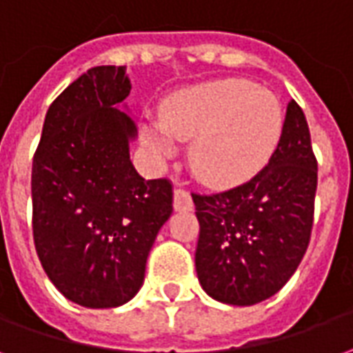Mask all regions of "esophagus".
I'll return each instance as SVG.
<instances>
[{
	"mask_svg": "<svg viewBox=\"0 0 353 353\" xmlns=\"http://www.w3.org/2000/svg\"><path fill=\"white\" fill-rule=\"evenodd\" d=\"M194 201L192 195L184 188H174V210H192Z\"/></svg>",
	"mask_w": 353,
	"mask_h": 353,
	"instance_id": "esophagus-1",
	"label": "esophagus"
}]
</instances>
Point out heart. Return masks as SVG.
Wrapping results in <instances>:
<instances>
[{
	"instance_id": "obj_1",
	"label": "heart",
	"mask_w": 353,
	"mask_h": 353,
	"mask_svg": "<svg viewBox=\"0 0 353 353\" xmlns=\"http://www.w3.org/2000/svg\"><path fill=\"white\" fill-rule=\"evenodd\" d=\"M284 125L279 97L254 82L223 79L174 94L161 107V125H145L143 141L159 159L174 139L194 141L190 165L208 184L250 179L271 158Z\"/></svg>"
}]
</instances>
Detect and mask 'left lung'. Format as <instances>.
Wrapping results in <instances>:
<instances>
[{
	"instance_id": "8db88e82",
	"label": "left lung",
	"mask_w": 353,
	"mask_h": 353,
	"mask_svg": "<svg viewBox=\"0 0 353 353\" xmlns=\"http://www.w3.org/2000/svg\"><path fill=\"white\" fill-rule=\"evenodd\" d=\"M316 186L307 118L292 99L279 145L254 179L220 194H192L199 220L195 271L203 290L235 307L282 290L308 248Z\"/></svg>"
}]
</instances>
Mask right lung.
I'll return each instance as SVG.
<instances>
[{"instance_id":"right-lung-1","label":"right lung","mask_w":353,"mask_h":353,"mask_svg":"<svg viewBox=\"0 0 353 353\" xmlns=\"http://www.w3.org/2000/svg\"><path fill=\"white\" fill-rule=\"evenodd\" d=\"M130 90L125 68L88 69L48 107L33 156L35 250L63 297L86 308L137 295L173 212L171 182L145 180L131 163L137 128L118 109Z\"/></svg>"}]
</instances>
